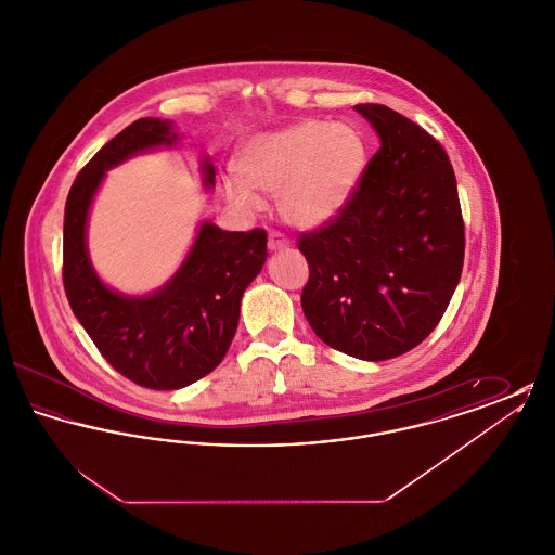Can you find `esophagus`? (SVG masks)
Instances as JSON below:
<instances>
[{"mask_svg":"<svg viewBox=\"0 0 555 555\" xmlns=\"http://www.w3.org/2000/svg\"><path fill=\"white\" fill-rule=\"evenodd\" d=\"M287 247H289V238L285 237V235H281L276 231H272L268 235V249L270 251H281V249H287Z\"/></svg>","mask_w":555,"mask_h":555,"instance_id":"34e87169","label":"esophagus"}]
</instances>
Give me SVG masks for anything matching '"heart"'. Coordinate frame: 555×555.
Instances as JSON below:
<instances>
[{
    "instance_id": "heart-1",
    "label": "heart",
    "mask_w": 555,
    "mask_h": 555,
    "mask_svg": "<svg viewBox=\"0 0 555 555\" xmlns=\"http://www.w3.org/2000/svg\"><path fill=\"white\" fill-rule=\"evenodd\" d=\"M366 166V141L356 127L297 120L247 139L238 152V172L224 175L222 191L247 214L262 208V195L276 197L289 224L317 229L349 206Z\"/></svg>"
}]
</instances>
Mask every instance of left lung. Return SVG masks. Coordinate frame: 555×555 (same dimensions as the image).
Masks as SVG:
<instances>
[{"label":"left lung","mask_w":555,"mask_h":555,"mask_svg":"<svg viewBox=\"0 0 555 555\" xmlns=\"http://www.w3.org/2000/svg\"><path fill=\"white\" fill-rule=\"evenodd\" d=\"M380 139L353 199L299 237L310 266L301 308L318 339L383 362L423 344L464 264V220L446 150L396 109L360 104Z\"/></svg>","instance_id":"1"}]
</instances>
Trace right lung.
Here are the masks:
<instances>
[{
  "label": "right lung",
  "mask_w": 555,
  "mask_h": 555,
  "mask_svg": "<svg viewBox=\"0 0 555 555\" xmlns=\"http://www.w3.org/2000/svg\"><path fill=\"white\" fill-rule=\"evenodd\" d=\"M170 120L139 118L89 159L70 186L64 210V289L100 353L132 383L172 391L210 374L229 351L241 297L260 274L266 233L222 231L210 220L197 229L179 270L147 295L109 289L87 251V220L109 168L143 152L175 147ZM202 181L214 189V164L202 159Z\"/></svg>",
  "instance_id": "add662e5"
}]
</instances>
